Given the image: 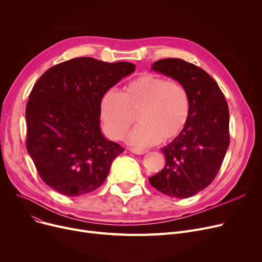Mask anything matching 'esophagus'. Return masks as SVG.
Masks as SVG:
<instances>
[{
	"label": "esophagus",
	"mask_w": 262,
	"mask_h": 262,
	"mask_svg": "<svg viewBox=\"0 0 262 262\" xmlns=\"http://www.w3.org/2000/svg\"><path fill=\"white\" fill-rule=\"evenodd\" d=\"M129 150L132 153L136 154V155H143L145 153H147V149H144V148H137V147H132L129 148Z\"/></svg>",
	"instance_id": "34e87169"
}]
</instances>
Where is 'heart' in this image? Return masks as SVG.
<instances>
[{
	"label": "heart",
	"instance_id": "1",
	"mask_svg": "<svg viewBox=\"0 0 262 262\" xmlns=\"http://www.w3.org/2000/svg\"><path fill=\"white\" fill-rule=\"evenodd\" d=\"M101 118L106 134L119 140L135 121L139 124L126 136L128 144L145 147L161 140L169 142L180 137L187 127L191 100L186 88L177 81L144 74L132 80L123 93L107 90L100 102Z\"/></svg>",
	"mask_w": 262,
	"mask_h": 262
}]
</instances>
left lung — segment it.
I'll return each instance as SVG.
<instances>
[{"label":"left lung","instance_id":"obj_1","mask_svg":"<svg viewBox=\"0 0 262 262\" xmlns=\"http://www.w3.org/2000/svg\"><path fill=\"white\" fill-rule=\"evenodd\" d=\"M152 70L186 88L191 114L184 133L161 148L166 166L148 182L163 194L187 199L208 187L221 168L229 146L228 105L215 80L193 63L160 59Z\"/></svg>","mask_w":262,"mask_h":262}]
</instances>
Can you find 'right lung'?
Masks as SVG:
<instances>
[{"mask_svg": "<svg viewBox=\"0 0 262 262\" xmlns=\"http://www.w3.org/2000/svg\"><path fill=\"white\" fill-rule=\"evenodd\" d=\"M130 62L77 57L50 68L26 105V148L39 176L66 196L98 189L124 148L100 128L102 95L135 72Z\"/></svg>", "mask_w": 262, "mask_h": 262, "instance_id": "add662e5", "label": "right lung"}]
</instances>
